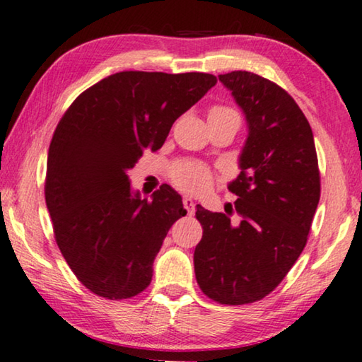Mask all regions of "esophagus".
<instances>
[{
    "mask_svg": "<svg viewBox=\"0 0 362 362\" xmlns=\"http://www.w3.org/2000/svg\"><path fill=\"white\" fill-rule=\"evenodd\" d=\"M182 206H185V209L187 211V214H189V216H192L194 211H196V204H194V201H192L191 197L182 199Z\"/></svg>",
    "mask_w": 362,
    "mask_h": 362,
    "instance_id": "obj_1",
    "label": "esophagus"
}]
</instances>
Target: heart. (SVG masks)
Returning a JSON list of instances; mask_svg holds the SVG:
<instances>
[{"label": "heart", "instance_id": "obj_1", "mask_svg": "<svg viewBox=\"0 0 362 362\" xmlns=\"http://www.w3.org/2000/svg\"><path fill=\"white\" fill-rule=\"evenodd\" d=\"M211 117H233L238 119L237 112L233 109L223 107V106H214L209 111L207 119ZM170 176L173 182L176 186H180L181 189L189 191V192H199L212 182V176L206 166L196 161H180V163L173 165Z\"/></svg>", "mask_w": 362, "mask_h": 362}]
</instances>
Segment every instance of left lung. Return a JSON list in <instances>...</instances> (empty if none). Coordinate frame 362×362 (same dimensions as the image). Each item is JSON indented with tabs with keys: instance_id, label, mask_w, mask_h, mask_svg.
<instances>
[{
	"instance_id": "8db88e82",
	"label": "left lung",
	"mask_w": 362,
	"mask_h": 362,
	"mask_svg": "<svg viewBox=\"0 0 362 362\" xmlns=\"http://www.w3.org/2000/svg\"><path fill=\"white\" fill-rule=\"evenodd\" d=\"M218 80L248 125L242 171L228 185L238 196V218L196 207L204 232L194 272L209 298L243 305L274 291L305 248L320 201V171L310 124L291 94L250 71Z\"/></svg>"
}]
</instances>
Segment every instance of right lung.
Returning a JSON list of instances; mask_svg holds the SVG:
<instances>
[{
	"label": "right lung",
	"mask_w": 362,
	"mask_h": 362,
	"mask_svg": "<svg viewBox=\"0 0 362 362\" xmlns=\"http://www.w3.org/2000/svg\"><path fill=\"white\" fill-rule=\"evenodd\" d=\"M216 83L209 73H114L60 119L47 156L45 202L62 255L93 294L120 300L148 287L155 256L186 209L168 185L142 199L127 171L145 148H161L175 120Z\"/></svg>",
	"instance_id": "right-lung-1"
}]
</instances>
